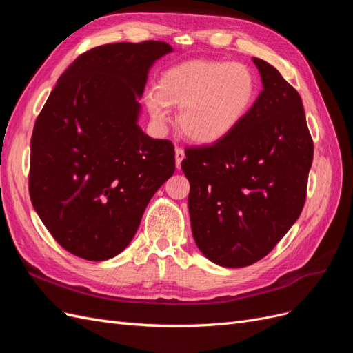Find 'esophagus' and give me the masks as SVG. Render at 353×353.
<instances>
[{
    "mask_svg": "<svg viewBox=\"0 0 353 353\" xmlns=\"http://www.w3.org/2000/svg\"><path fill=\"white\" fill-rule=\"evenodd\" d=\"M184 157H185V153H184L183 148L176 147V148H175V163H176V169H181V163H183Z\"/></svg>",
    "mask_w": 353,
    "mask_h": 353,
    "instance_id": "34e87169",
    "label": "esophagus"
}]
</instances>
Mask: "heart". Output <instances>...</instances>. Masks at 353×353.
<instances>
[{"label": "heart", "mask_w": 353, "mask_h": 353, "mask_svg": "<svg viewBox=\"0 0 353 353\" xmlns=\"http://www.w3.org/2000/svg\"><path fill=\"white\" fill-rule=\"evenodd\" d=\"M258 79L243 63L190 60L165 70L145 105L157 125L170 119L169 105H179L178 125L199 144H213L231 135L252 110Z\"/></svg>", "instance_id": "1"}]
</instances>
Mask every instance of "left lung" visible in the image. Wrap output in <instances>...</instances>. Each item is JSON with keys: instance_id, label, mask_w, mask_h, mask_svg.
<instances>
[{"instance_id": "1", "label": "left lung", "mask_w": 353, "mask_h": 353, "mask_svg": "<svg viewBox=\"0 0 353 353\" xmlns=\"http://www.w3.org/2000/svg\"><path fill=\"white\" fill-rule=\"evenodd\" d=\"M262 91L241 125L185 150L188 212L199 250L243 268L268 254L303 209L314 143L302 99L270 63L252 59Z\"/></svg>"}]
</instances>
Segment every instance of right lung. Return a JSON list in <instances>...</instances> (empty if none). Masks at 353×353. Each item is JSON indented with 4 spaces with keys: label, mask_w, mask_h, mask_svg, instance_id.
<instances>
[{
    "label": "right lung",
    "mask_w": 353,
    "mask_h": 353,
    "mask_svg": "<svg viewBox=\"0 0 353 353\" xmlns=\"http://www.w3.org/2000/svg\"><path fill=\"white\" fill-rule=\"evenodd\" d=\"M162 41L116 42L65 70L30 140L29 194L56 241L87 261L131 243L148 201L175 172V150L138 125L147 73L172 52Z\"/></svg>",
    "instance_id": "1"
}]
</instances>
